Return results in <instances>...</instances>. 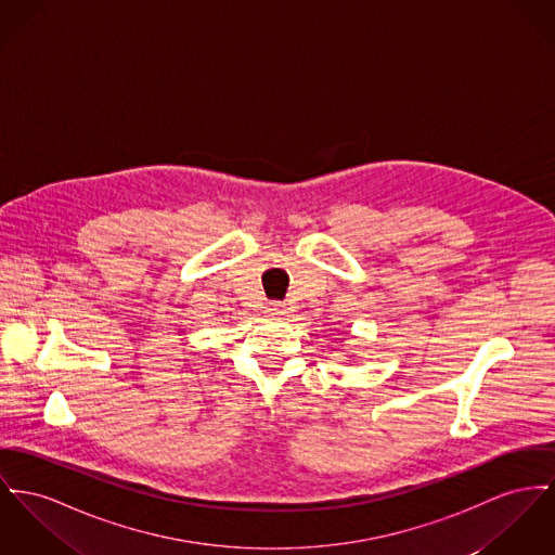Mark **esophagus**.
Wrapping results in <instances>:
<instances>
[{"instance_id":"esophagus-1","label":"esophagus","mask_w":555,"mask_h":555,"mask_svg":"<svg viewBox=\"0 0 555 555\" xmlns=\"http://www.w3.org/2000/svg\"><path fill=\"white\" fill-rule=\"evenodd\" d=\"M267 313H269V315H284V313H286V309H284L280 302H269Z\"/></svg>"}]
</instances>
